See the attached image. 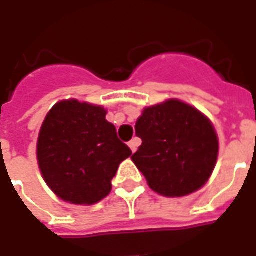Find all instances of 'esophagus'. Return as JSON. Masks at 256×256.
<instances>
[{
  "label": "esophagus",
  "instance_id": "34e87169",
  "mask_svg": "<svg viewBox=\"0 0 256 256\" xmlns=\"http://www.w3.org/2000/svg\"><path fill=\"white\" fill-rule=\"evenodd\" d=\"M140 144H141V140L140 138H133L130 142H128V146H130V150H132V152H136L137 150V148L140 146Z\"/></svg>",
  "mask_w": 256,
  "mask_h": 256
}]
</instances>
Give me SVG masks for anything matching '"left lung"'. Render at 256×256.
Returning a JSON list of instances; mask_svg holds the SVG:
<instances>
[{
  "label": "left lung",
  "instance_id": "obj_1",
  "mask_svg": "<svg viewBox=\"0 0 256 256\" xmlns=\"http://www.w3.org/2000/svg\"><path fill=\"white\" fill-rule=\"evenodd\" d=\"M142 140L132 160L152 190L182 198L208 181L218 159L220 142L204 114L177 98L146 106L136 123Z\"/></svg>",
  "mask_w": 256,
  "mask_h": 256
}]
</instances>
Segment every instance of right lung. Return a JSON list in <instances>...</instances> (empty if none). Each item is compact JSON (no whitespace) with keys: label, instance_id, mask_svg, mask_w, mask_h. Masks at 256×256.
Returning <instances> with one entry per match:
<instances>
[{"label":"right lung","instance_id":"add662e5","mask_svg":"<svg viewBox=\"0 0 256 256\" xmlns=\"http://www.w3.org/2000/svg\"><path fill=\"white\" fill-rule=\"evenodd\" d=\"M106 110L58 101L42 123L36 159L48 186L64 202L92 206L111 192L118 167L132 155L106 119Z\"/></svg>","mask_w":256,"mask_h":256}]
</instances>
